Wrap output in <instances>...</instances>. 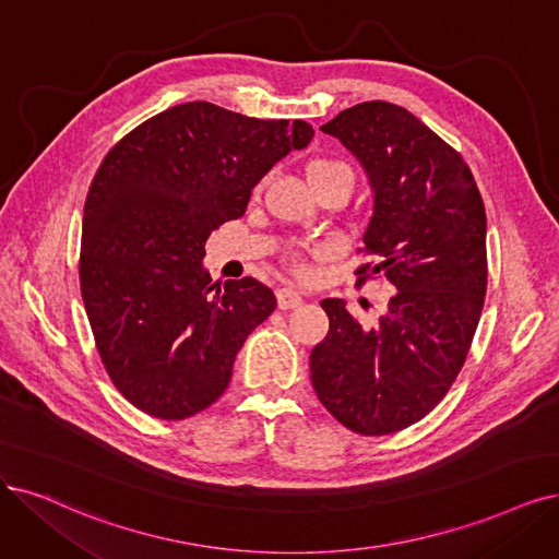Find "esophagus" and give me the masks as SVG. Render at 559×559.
Returning a JSON list of instances; mask_svg holds the SVG:
<instances>
[{"instance_id": "esophagus-1", "label": "esophagus", "mask_w": 559, "mask_h": 559, "mask_svg": "<svg viewBox=\"0 0 559 559\" xmlns=\"http://www.w3.org/2000/svg\"><path fill=\"white\" fill-rule=\"evenodd\" d=\"M276 299H278L281 311H290V308H297L304 301L301 295L297 290H293V287H283V290L276 293Z\"/></svg>"}]
</instances>
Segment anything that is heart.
<instances>
[{
    "mask_svg": "<svg viewBox=\"0 0 559 559\" xmlns=\"http://www.w3.org/2000/svg\"><path fill=\"white\" fill-rule=\"evenodd\" d=\"M332 175H343L347 177L349 181H353V173H349V168L345 163L341 160H334V158H313L308 160L306 165V177L308 181H316V179H322V177H332Z\"/></svg>",
    "mask_w": 559,
    "mask_h": 559,
    "instance_id": "b5f03b06",
    "label": "heart"
}]
</instances>
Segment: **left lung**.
Segmentation results:
<instances>
[{"mask_svg":"<svg viewBox=\"0 0 559 559\" xmlns=\"http://www.w3.org/2000/svg\"><path fill=\"white\" fill-rule=\"evenodd\" d=\"M355 154L373 189L364 248L396 295L376 326L343 299H324L329 334L311 353L320 403L359 436H389L424 419L459 378L488 283L486 210L467 163L424 121L366 100L320 127Z\"/></svg>","mask_w":559,"mask_h":559,"instance_id":"8db88e82","label":"left lung"}]
</instances>
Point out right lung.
Returning <instances> with one entry per match:
<instances>
[{
    "mask_svg": "<svg viewBox=\"0 0 559 559\" xmlns=\"http://www.w3.org/2000/svg\"><path fill=\"white\" fill-rule=\"evenodd\" d=\"M311 138L301 119L193 100L142 121L98 165L82 218L80 290L100 361L138 409L186 419L230 384L237 353L276 297L251 276L212 283L204 243Z\"/></svg>",
    "mask_w": 559,
    "mask_h": 559,
    "instance_id": "obj_1",
    "label": "right lung"
}]
</instances>
